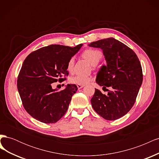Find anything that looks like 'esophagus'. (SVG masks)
Instances as JSON below:
<instances>
[{
  "mask_svg": "<svg viewBox=\"0 0 159 159\" xmlns=\"http://www.w3.org/2000/svg\"><path fill=\"white\" fill-rule=\"evenodd\" d=\"M84 85H77V87H78V89H81V88H82L83 87H84Z\"/></svg>",
  "mask_w": 159,
  "mask_h": 159,
  "instance_id": "1",
  "label": "esophagus"
}]
</instances>
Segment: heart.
I'll return each mask as SVG.
<instances>
[{
  "label": "heart",
  "instance_id": "heart-1",
  "mask_svg": "<svg viewBox=\"0 0 159 159\" xmlns=\"http://www.w3.org/2000/svg\"><path fill=\"white\" fill-rule=\"evenodd\" d=\"M82 56L85 59H87L92 66H96L100 60L102 59L103 54L102 52L97 49L89 48L83 52ZM74 66V57H71L67 64V70L68 71L71 72L73 70ZM91 81V77L89 75H84L77 74L71 76L70 78V82L73 84L77 85H85L89 84Z\"/></svg>",
  "mask_w": 159,
  "mask_h": 159
}]
</instances>
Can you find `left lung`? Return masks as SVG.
I'll return each mask as SVG.
<instances>
[{"instance_id": "left-lung-1", "label": "left lung", "mask_w": 159, "mask_h": 159, "mask_svg": "<svg viewBox=\"0 0 159 159\" xmlns=\"http://www.w3.org/2000/svg\"><path fill=\"white\" fill-rule=\"evenodd\" d=\"M89 46L103 50L107 66L101 68L96 82L107 95L95 89L91 105L100 116L116 120L126 115L134 104L143 82L142 67L134 52L113 38L91 42Z\"/></svg>"}]
</instances>
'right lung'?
Instances as JSON below:
<instances>
[{
	"instance_id": "1",
	"label": "right lung",
	"mask_w": 159,
	"mask_h": 159,
	"mask_svg": "<svg viewBox=\"0 0 159 159\" xmlns=\"http://www.w3.org/2000/svg\"><path fill=\"white\" fill-rule=\"evenodd\" d=\"M82 44L74 48L52 44L31 52L24 61L17 79L23 107L32 117L44 123H56L69 107L78 88L69 84L60 91L52 84L69 75L67 64Z\"/></svg>"
}]
</instances>
